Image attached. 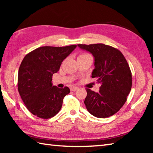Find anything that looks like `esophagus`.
Instances as JSON below:
<instances>
[{"instance_id":"obj_1","label":"esophagus","mask_w":153,"mask_h":153,"mask_svg":"<svg viewBox=\"0 0 153 153\" xmlns=\"http://www.w3.org/2000/svg\"><path fill=\"white\" fill-rule=\"evenodd\" d=\"M78 89H79V88L76 87V86H72V87H71V88H70L71 91H76V90H78Z\"/></svg>"}]
</instances>
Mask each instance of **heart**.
Segmentation results:
<instances>
[{
  "mask_svg": "<svg viewBox=\"0 0 153 153\" xmlns=\"http://www.w3.org/2000/svg\"><path fill=\"white\" fill-rule=\"evenodd\" d=\"M85 55V54H82V55Z\"/></svg>",
  "mask_w": 153,
  "mask_h": 153,
  "instance_id": "b5f03b06",
  "label": "heart"
}]
</instances>
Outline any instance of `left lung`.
I'll return each instance as SVG.
<instances>
[{"mask_svg":"<svg viewBox=\"0 0 153 153\" xmlns=\"http://www.w3.org/2000/svg\"><path fill=\"white\" fill-rule=\"evenodd\" d=\"M94 57L92 78L101 86L98 92L86 89L84 103L96 117L106 118L115 114L126 102L132 86V76L125 56L120 51L104 44L77 45Z\"/></svg>","mask_w":153,"mask_h":153,"instance_id":"obj_1","label":"left lung"}]
</instances>
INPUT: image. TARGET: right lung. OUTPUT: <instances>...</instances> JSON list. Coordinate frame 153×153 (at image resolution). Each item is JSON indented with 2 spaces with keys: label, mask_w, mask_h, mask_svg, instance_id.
Instances as JSON below:
<instances>
[{
  "label": "right lung",
  "mask_w": 153,
  "mask_h": 153,
  "mask_svg": "<svg viewBox=\"0 0 153 153\" xmlns=\"http://www.w3.org/2000/svg\"><path fill=\"white\" fill-rule=\"evenodd\" d=\"M76 46H41L23 59L18 71V91L25 107L33 115L49 119L61 110L63 98L70 90L67 86H53L52 76Z\"/></svg>",
  "instance_id": "add662e5"
}]
</instances>
